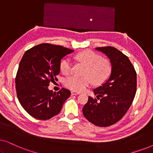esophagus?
<instances>
[{
  "instance_id": "34e87169",
  "label": "esophagus",
  "mask_w": 153,
  "mask_h": 153,
  "mask_svg": "<svg viewBox=\"0 0 153 153\" xmlns=\"http://www.w3.org/2000/svg\"><path fill=\"white\" fill-rule=\"evenodd\" d=\"M79 94H80V93H76V92H74V91L71 92V95H79Z\"/></svg>"
}]
</instances>
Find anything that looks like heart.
Segmentation results:
<instances>
[{
  "mask_svg": "<svg viewBox=\"0 0 153 153\" xmlns=\"http://www.w3.org/2000/svg\"><path fill=\"white\" fill-rule=\"evenodd\" d=\"M75 58L86 66L83 77L72 76L65 79L64 84L66 88L75 92H83L92 83L100 85L109 79L112 72V65L109 60L103 59L95 52L84 51L76 54ZM60 70L65 75L71 74L72 62L69 58L62 60L60 64Z\"/></svg>",
  "mask_w": 153,
  "mask_h": 153,
  "instance_id": "heart-1",
  "label": "heart"
}]
</instances>
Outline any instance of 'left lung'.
<instances>
[{
  "label": "left lung",
  "instance_id": "obj_1",
  "mask_svg": "<svg viewBox=\"0 0 153 153\" xmlns=\"http://www.w3.org/2000/svg\"><path fill=\"white\" fill-rule=\"evenodd\" d=\"M112 65L110 78L93 91L96 97H88L83 114L98 127H108L120 120L132 104L137 92V72L128 57L115 47H97Z\"/></svg>",
  "mask_w": 153,
  "mask_h": 153
}]
</instances>
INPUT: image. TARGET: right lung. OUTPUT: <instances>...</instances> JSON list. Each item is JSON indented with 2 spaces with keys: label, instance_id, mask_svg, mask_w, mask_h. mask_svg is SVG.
<instances>
[{
  "label": "right lung",
  "instance_id": "right-lung-1",
  "mask_svg": "<svg viewBox=\"0 0 153 153\" xmlns=\"http://www.w3.org/2000/svg\"><path fill=\"white\" fill-rule=\"evenodd\" d=\"M74 51L60 45L43 43L25 52L15 78L21 105L33 118L47 120L59 114L71 95L68 89L49 91V83L58 81L60 60Z\"/></svg>",
  "mask_w": 153,
  "mask_h": 153
}]
</instances>
